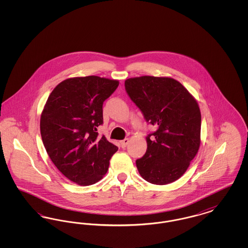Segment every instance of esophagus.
<instances>
[{"mask_svg":"<svg viewBox=\"0 0 248 248\" xmlns=\"http://www.w3.org/2000/svg\"><path fill=\"white\" fill-rule=\"evenodd\" d=\"M128 142H129V139H124V140L120 141V145H121V147H122V148H125V147H126V145L128 144Z\"/></svg>","mask_w":248,"mask_h":248,"instance_id":"34e87169","label":"esophagus"}]
</instances>
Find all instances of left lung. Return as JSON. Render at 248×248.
<instances>
[{
  "mask_svg": "<svg viewBox=\"0 0 248 248\" xmlns=\"http://www.w3.org/2000/svg\"><path fill=\"white\" fill-rule=\"evenodd\" d=\"M131 100L156 131L147 136V152L136 161L146 181L165 185L188 169L201 143V111L196 99L177 80L141 76L125 80Z\"/></svg>",
  "mask_w": 248,
  "mask_h": 248,
  "instance_id": "obj_1",
  "label": "left lung"
}]
</instances>
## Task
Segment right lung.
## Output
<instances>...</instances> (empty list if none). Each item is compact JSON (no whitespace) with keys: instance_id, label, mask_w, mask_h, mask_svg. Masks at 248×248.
I'll return each mask as SVG.
<instances>
[{"instance_id":"right-lung-1","label":"right lung","mask_w":248,"mask_h":248,"mask_svg":"<svg viewBox=\"0 0 248 248\" xmlns=\"http://www.w3.org/2000/svg\"><path fill=\"white\" fill-rule=\"evenodd\" d=\"M118 85L117 80L94 75L69 78L54 88L43 109L40 129L48 155L78 185L99 181L118 151L96 132L103 124V102Z\"/></svg>"}]
</instances>
